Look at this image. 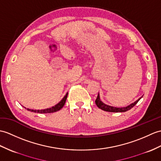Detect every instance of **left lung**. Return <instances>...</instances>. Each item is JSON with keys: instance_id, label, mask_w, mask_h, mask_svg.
Here are the masks:
<instances>
[{"instance_id": "1", "label": "left lung", "mask_w": 161, "mask_h": 161, "mask_svg": "<svg viewBox=\"0 0 161 161\" xmlns=\"http://www.w3.org/2000/svg\"><path fill=\"white\" fill-rule=\"evenodd\" d=\"M143 97V96L140 97L139 99L136 100L135 102L132 103V104H130V105L126 106V107H123V108H116V107H113V106H108L106 104L103 103L102 101L100 100L99 98V95L98 94L97 95V97L96 100H95V103L96 105L97 106V107L100 109H102L104 111H106V112H110V113H123V112H126L129 110L131 109L134 106L136 105V104L139 102V101Z\"/></svg>"}]
</instances>
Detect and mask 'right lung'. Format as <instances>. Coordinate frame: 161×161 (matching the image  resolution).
I'll list each match as a JSON object with an SVG mask.
<instances>
[{
  "label": "right lung",
  "instance_id": "add662e5",
  "mask_svg": "<svg viewBox=\"0 0 161 161\" xmlns=\"http://www.w3.org/2000/svg\"><path fill=\"white\" fill-rule=\"evenodd\" d=\"M67 96H68V93H66V95L64 96V97L60 102H59L57 105H55V106L51 107L50 108H47V109H44V110H30L28 109L27 108V110L29 111H31V112H33V113H55V112H57L58 110H59L61 109V108H63V106H64L65 102H66V100L67 99Z\"/></svg>",
  "mask_w": 161,
  "mask_h": 161
}]
</instances>
